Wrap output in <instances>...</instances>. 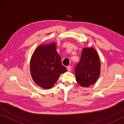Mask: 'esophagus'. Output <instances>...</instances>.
Here are the masks:
<instances>
[{"label": "esophagus", "mask_w": 124, "mask_h": 124, "mask_svg": "<svg viewBox=\"0 0 124 124\" xmlns=\"http://www.w3.org/2000/svg\"><path fill=\"white\" fill-rule=\"evenodd\" d=\"M67 70L68 71H70L71 70V66H68L67 67Z\"/></svg>", "instance_id": "esophagus-1"}]
</instances>
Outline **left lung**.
<instances>
[{"instance_id":"obj_1","label":"left lung","mask_w":124,"mask_h":124,"mask_svg":"<svg viewBox=\"0 0 124 124\" xmlns=\"http://www.w3.org/2000/svg\"><path fill=\"white\" fill-rule=\"evenodd\" d=\"M101 72V63L96 51L92 47L84 48L75 73L80 86L88 87L96 83Z\"/></svg>"}]
</instances>
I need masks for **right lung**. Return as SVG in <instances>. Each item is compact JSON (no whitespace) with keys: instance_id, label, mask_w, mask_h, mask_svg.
Returning a JSON list of instances; mask_svg holds the SVG:
<instances>
[{"instance_id":"obj_1","label":"right lung","mask_w":124,"mask_h":124,"mask_svg":"<svg viewBox=\"0 0 124 124\" xmlns=\"http://www.w3.org/2000/svg\"><path fill=\"white\" fill-rule=\"evenodd\" d=\"M30 69L34 82L44 89L52 88L61 74L67 70L62 65L54 42L37 47L31 56Z\"/></svg>"}]
</instances>
